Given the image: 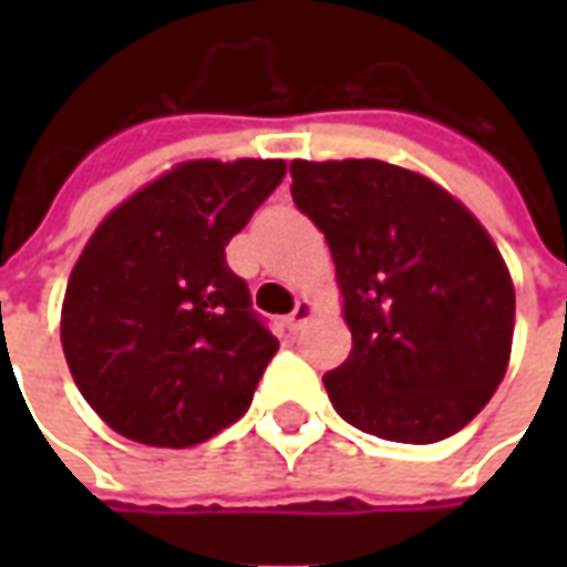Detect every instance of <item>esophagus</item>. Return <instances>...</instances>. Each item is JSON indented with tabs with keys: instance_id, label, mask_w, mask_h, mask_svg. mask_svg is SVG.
<instances>
[{
	"instance_id": "1",
	"label": "esophagus",
	"mask_w": 567,
	"mask_h": 567,
	"mask_svg": "<svg viewBox=\"0 0 567 567\" xmlns=\"http://www.w3.org/2000/svg\"><path fill=\"white\" fill-rule=\"evenodd\" d=\"M312 312H316V307L309 303V300H297L295 312L285 319V324H288V331H300L303 324H307L309 319H312Z\"/></svg>"
}]
</instances>
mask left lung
<instances>
[{"instance_id": "8db88e82", "label": "left lung", "mask_w": 567, "mask_h": 567, "mask_svg": "<svg viewBox=\"0 0 567 567\" xmlns=\"http://www.w3.org/2000/svg\"><path fill=\"white\" fill-rule=\"evenodd\" d=\"M352 352L324 373L333 410L394 443H437L488 404L513 343L511 272L492 236L431 178L382 161H295Z\"/></svg>"}]
</instances>
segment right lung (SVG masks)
I'll list each match as a JSON object with an SVG mask.
<instances>
[{
  "instance_id": "add662e5",
  "label": "right lung",
  "mask_w": 567,
  "mask_h": 567,
  "mask_svg": "<svg viewBox=\"0 0 567 567\" xmlns=\"http://www.w3.org/2000/svg\"><path fill=\"white\" fill-rule=\"evenodd\" d=\"M285 178V161L178 163L109 212L69 276L60 340L105 425L185 450L234 425L279 340L224 246Z\"/></svg>"
}]
</instances>
